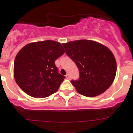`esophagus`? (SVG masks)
Here are the masks:
<instances>
[{
	"instance_id": "obj_1",
	"label": "esophagus",
	"mask_w": 133,
	"mask_h": 133,
	"mask_svg": "<svg viewBox=\"0 0 133 133\" xmlns=\"http://www.w3.org/2000/svg\"><path fill=\"white\" fill-rule=\"evenodd\" d=\"M65 77H66V78L68 79H70V78H71V77H70V75L69 74H66V76H65Z\"/></svg>"
}]
</instances>
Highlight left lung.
<instances>
[{"mask_svg": "<svg viewBox=\"0 0 133 133\" xmlns=\"http://www.w3.org/2000/svg\"><path fill=\"white\" fill-rule=\"evenodd\" d=\"M62 45L66 54L79 69V79L71 82L79 94L94 97L111 86L117 65L113 54L108 47L95 41L84 39Z\"/></svg>", "mask_w": 133, "mask_h": 133, "instance_id": "1", "label": "left lung"}]
</instances>
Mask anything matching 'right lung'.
Masks as SVG:
<instances>
[{"label": "right lung", "mask_w": 133, "mask_h": 133, "mask_svg": "<svg viewBox=\"0 0 133 133\" xmlns=\"http://www.w3.org/2000/svg\"><path fill=\"white\" fill-rule=\"evenodd\" d=\"M64 52L62 44L54 41L25 45L14 61V75L18 86L36 98H44L56 92L65 77L58 72L55 61Z\"/></svg>", "instance_id": "1"}]
</instances>
